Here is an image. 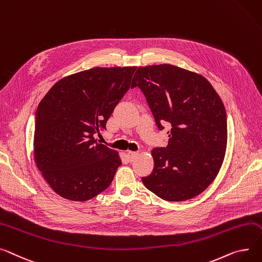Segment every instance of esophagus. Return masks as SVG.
<instances>
[{
  "mask_svg": "<svg viewBox=\"0 0 262 262\" xmlns=\"http://www.w3.org/2000/svg\"><path fill=\"white\" fill-rule=\"evenodd\" d=\"M138 152H136V151H130V150H128L127 151V156H128V159L130 160V161H134L137 157H138Z\"/></svg>",
  "mask_w": 262,
  "mask_h": 262,
  "instance_id": "esophagus-1",
  "label": "esophagus"
}]
</instances>
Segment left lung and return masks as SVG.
I'll return each instance as SVG.
<instances>
[{"mask_svg": "<svg viewBox=\"0 0 262 262\" xmlns=\"http://www.w3.org/2000/svg\"><path fill=\"white\" fill-rule=\"evenodd\" d=\"M144 94L160 130L168 122L166 147L151 150L152 172L143 184L166 201L201 194L221 168L228 143L223 102L203 76L159 64L138 67L133 79Z\"/></svg>", "mask_w": 262, "mask_h": 262, "instance_id": "8db88e82", "label": "left lung"}]
</instances>
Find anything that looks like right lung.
I'll return each mask as SVG.
<instances>
[{"label":"right lung","mask_w":262,"mask_h":262,"mask_svg":"<svg viewBox=\"0 0 262 262\" xmlns=\"http://www.w3.org/2000/svg\"><path fill=\"white\" fill-rule=\"evenodd\" d=\"M136 66L94 67L59 80L39 103L34 122V162L61 197L90 200L112 183L122 164L117 150L94 138L119 101L135 87Z\"/></svg>","instance_id":"add662e5"}]
</instances>
